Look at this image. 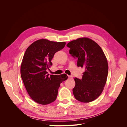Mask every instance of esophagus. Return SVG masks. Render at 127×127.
Wrapping results in <instances>:
<instances>
[{"label": "esophagus", "instance_id": "34e87169", "mask_svg": "<svg viewBox=\"0 0 127 127\" xmlns=\"http://www.w3.org/2000/svg\"><path fill=\"white\" fill-rule=\"evenodd\" d=\"M68 78L70 79H72V76H68Z\"/></svg>", "mask_w": 127, "mask_h": 127}]
</instances>
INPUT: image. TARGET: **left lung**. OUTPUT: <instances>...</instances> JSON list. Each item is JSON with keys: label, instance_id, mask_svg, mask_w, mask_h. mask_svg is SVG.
Returning <instances> with one entry per match:
<instances>
[{"label": "left lung", "instance_id": "obj_1", "mask_svg": "<svg viewBox=\"0 0 127 127\" xmlns=\"http://www.w3.org/2000/svg\"><path fill=\"white\" fill-rule=\"evenodd\" d=\"M67 47L70 48L71 56L77 59V66L85 69L81 79H74V96L84 103L93 101L102 93L108 74V64L104 53L98 44L87 37L72 41Z\"/></svg>", "mask_w": 127, "mask_h": 127}]
</instances>
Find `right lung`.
Segmentation results:
<instances>
[{
  "instance_id": "1",
  "label": "right lung",
  "mask_w": 127,
  "mask_h": 127,
  "mask_svg": "<svg viewBox=\"0 0 127 127\" xmlns=\"http://www.w3.org/2000/svg\"><path fill=\"white\" fill-rule=\"evenodd\" d=\"M65 45L64 42L41 39L31 44L25 52L21 66V77L30 96L40 104L54 102L60 84L68 78L65 74L49 76L47 72L52 64L54 55Z\"/></svg>"
}]
</instances>
